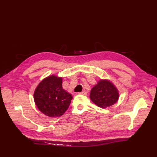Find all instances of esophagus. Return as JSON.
Returning <instances> with one entry per match:
<instances>
[{
    "mask_svg": "<svg viewBox=\"0 0 157 157\" xmlns=\"http://www.w3.org/2000/svg\"><path fill=\"white\" fill-rule=\"evenodd\" d=\"M78 94H79V95H86V94H87V93H86V91H83V92H79V93H78Z\"/></svg>",
    "mask_w": 157,
    "mask_h": 157,
    "instance_id": "34e87169",
    "label": "esophagus"
}]
</instances>
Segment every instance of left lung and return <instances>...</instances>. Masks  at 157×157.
Returning <instances> with one entry per match:
<instances>
[{"instance_id":"left-lung-1","label":"left lung","mask_w":157,"mask_h":157,"mask_svg":"<svg viewBox=\"0 0 157 157\" xmlns=\"http://www.w3.org/2000/svg\"><path fill=\"white\" fill-rule=\"evenodd\" d=\"M119 91L109 79L98 80L92 88L90 98L95 104L101 108H106L116 103L119 98Z\"/></svg>"}]
</instances>
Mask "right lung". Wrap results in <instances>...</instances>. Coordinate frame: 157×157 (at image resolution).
I'll use <instances>...</instances> for the list:
<instances>
[{"instance_id": "add662e5", "label": "right lung", "mask_w": 157, "mask_h": 157, "mask_svg": "<svg viewBox=\"0 0 157 157\" xmlns=\"http://www.w3.org/2000/svg\"><path fill=\"white\" fill-rule=\"evenodd\" d=\"M34 99L38 109L49 117H60L67 110L72 96L62 88V78L52 74L35 89Z\"/></svg>"}]
</instances>
